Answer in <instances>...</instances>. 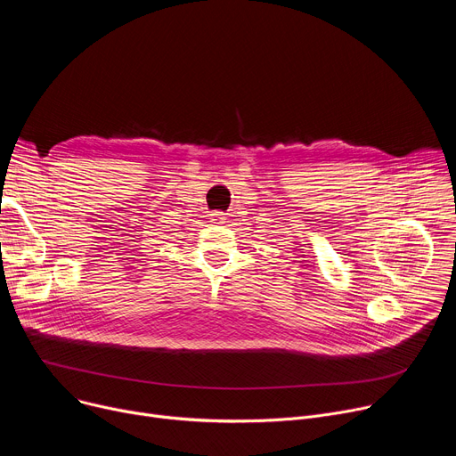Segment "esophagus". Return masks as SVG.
I'll return each instance as SVG.
<instances>
[{"instance_id":"34e87169","label":"esophagus","mask_w":456,"mask_h":456,"mask_svg":"<svg viewBox=\"0 0 456 456\" xmlns=\"http://www.w3.org/2000/svg\"><path fill=\"white\" fill-rule=\"evenodd\" d=\"M225 220H227L225 213H222V211H213V213H211V222H213V224L222 225V224H225Z\"/></svg>"}]
</instances>
